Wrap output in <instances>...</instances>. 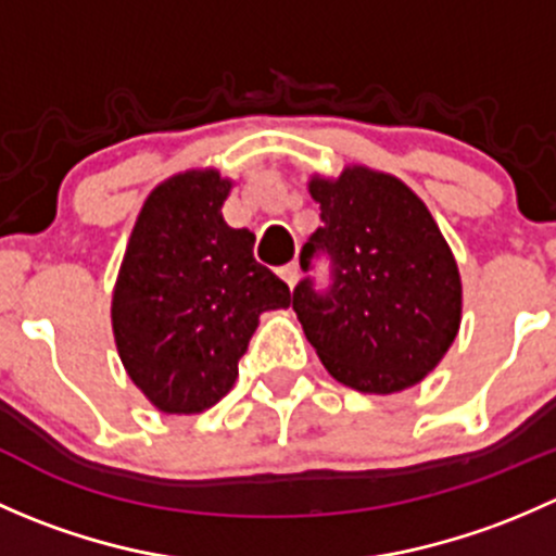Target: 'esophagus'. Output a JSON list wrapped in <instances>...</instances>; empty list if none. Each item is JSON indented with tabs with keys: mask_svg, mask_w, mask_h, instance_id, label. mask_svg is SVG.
<instances>
[{
	"mask_svg": "<svg viewBox=\"0 0 556 556\" xmlns=\"http://www.w3.org/2000/svg\"><path fill=\"white\" fill-rule=\"evenodd\" d=\"M299 274H301V271H299V263H288V266L279 268V277H282L285 282L290 285V288H293V285L299 282Z\"/></svg>",
	"mask_w": 556,
	"mask_h": 556,
	"instance_id": "34e87169",
	"label": "esophagus"
}]
</instances>
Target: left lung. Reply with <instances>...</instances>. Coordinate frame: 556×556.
<instances>
[{"label":"left lung","mask_w":556,"mask_h":556,"mask_svg":"<svg viewBox=\"0 0 556 556\" xmlns=\"http://www.w3.org/2000/svg\"><path fill=\"white\" fill-rule=\"evenodd\" d=\"M323 226L306 239L293 309L333 379L361 392L422 382L452 346L463 312L454 255L428 206L390 174L350 166L312 179ZM329 257V285L313 261Z\"/></svg>","instance_id":"left-lung-1"}]
</instances>
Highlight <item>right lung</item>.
Wrapping results in <instances>:
<instances>
[{
	"label": "right lung",
	"instance_id": "right-lung-1",
	"mask_svg": "<svg viewBox=\"0 0 556 556\" xmlns=\"http://www.w3.org/2000/svg\"><path fill=\"white\" fill-rule=\"evenodd\" d=\"M231 182L185 172L161 182L137 217L112 330L131 382L166 414L215 406L239 377L257 317L290 306V288L252 257L255 233L223 220Z\"/></svg>",
	"mask_w": 556,
	"mask_h": 556
}]
</instances>
